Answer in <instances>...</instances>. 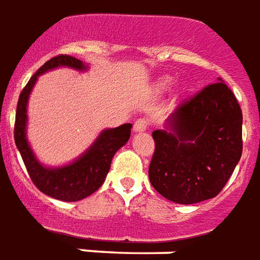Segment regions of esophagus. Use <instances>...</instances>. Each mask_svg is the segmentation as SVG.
Listing matches in <instances>:
<instances>
[{
    "label": "esophagus",
    "instance_id": "esophagus-1",
    "mask_svg": "<svg viewBox=\"0 0 260 260\" xmlns=\"http://www.w3.org/2000/svg\"><path fill=\"white\" fill-rule=\"evenodd\" d=\"M147 126H149V121L146 118H139L134 124V132H145L147 129Z\"/></svg>",
    "mask_w": 260,
    "mask_h": 260
}]
</instances>
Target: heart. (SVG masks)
I'll return each mask as SVG.
<instances>
[{
  "label": "heart",
  "instance_id": "1",
  "mask_svg": "<svg viewBox=\"0 0 260 260\" xmlns=\"http://www.w3.org/2000/svg\"><path fill=\"white\" fill-rule=\"evenodd\" d=\"M157 85H158L159 91H165V89H168L169 86L172 85V78L164 77V78H161V80H159Z\"/></svg>",
  "mask_w": 260,
  "mask_h": 260
}]
</instances>
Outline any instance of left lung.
<instances>
[{
  "instance_id": "1",
  "label": "left lung",
  "mask_w": 260,
  "mask_h": 260,
  "mask_svg": "<svg viewBox=\"0 0 260 260\" xmlns=\"http://www.w3.org/2000/svg\"><path fill=\"white\" fill-rule=\"evenodd\" d=\"M153 139V187L176 204L201 203L222 191L241 158L243 113L219 78L176 107Z\"/></svg>"
}]
</instances>
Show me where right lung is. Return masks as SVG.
<instances>
[{
  "mask_svg": "<svg viewBox=\"0 0 260 260\" xmlns=\"http://www.w3.org/2000/svg\"><path fill=\"white\" fill-rule=\"evenodd\" d=\"M57 67H70L77 71H86L89 69L82 60L69 55L52 57L51 60L42 64L19 96L15 121V143L37 189L49 197L73 203L86 199L103 184L117 150L121 149L129 139L132 124H122L117 128L103 129L95 142L70 164L61 167H47L41 164L27 140L28 98L38 77Z\"/></svg>",
  "mask_w": 260,
  "mask_h": 260,
  "instance_id": "1",
  "label": "right lung"
}]
</instances>
